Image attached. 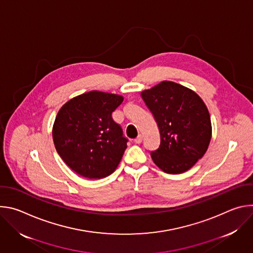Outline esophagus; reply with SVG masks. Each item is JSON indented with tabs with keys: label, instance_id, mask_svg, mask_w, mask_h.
<instances>
[{
	"label": "esophagus",
	"instance_id": "34e87169",
	"mask_svg": "<svg viewBox=\"0 0 253 253\" xmlns=\"http://www.w3.org/2000/svg\"><path fill=\"white\" fill-rule=\"evenodd\" d=\"M142 140H143V137H142V135H138V137L134 139V142H135L136 144H140V143L142 142Z\"/></svg>",
	"mask_w": 253,
	"mask_h": 253
}]
</instances>
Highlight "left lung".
Masks as SVG:
<instances>
[{
    "instance_id": "8db88e82",
    "label": "left lung",
    "mask_w": 253,
    "mask_h": 253,
    "mask_svg": "<svg viewBox=\"0 0 253 253\" xmlns=\"http://www.w3.org/2000/svg\"><path fill=\"white\" fill-rule=\"evenodd\" d=\"M160 133V145L151 152L165 173L180 174L203 157L212 135L210 114L200 96L172 81H162L141 92Z\"/></svg>"
}]
</instances>
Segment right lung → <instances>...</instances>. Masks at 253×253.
Listing matches in <instances>:
<instances>
[{"label":"right lung","instance_id":"right-lung-1","mask_svg":"<svg viewBox=\"0 0 253 253\" xmlns=\"http://www.w3.org/2000/svg\"><path fill=\"white\" fill-rule=\"evenodd\" d=\"M117 94L90 91L67 101L53 124L55 148L63 161L89 179L111 175L118 167L127 139L112 119L123 102Z\"/></svg>","mask_w":253,"mask_h":253}]
</instances>
